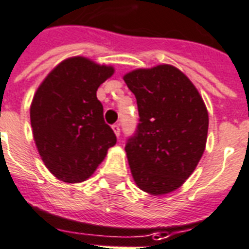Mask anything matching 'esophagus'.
I'll use <instances>...</instances> for the list:
<instances>
[{
	"mask_svg": "<svg viewBox=\"0 0 249 249\" xmlns=\"http://www.w3.org/2000/svg\"><path fill=\"white\" fill-rule=\"evenodd\" d=\"M112 129H113V132L116 133L117 137H120V135H121L120 126H118V124H113V126H112Z\"/></svg>",
	"mask_w": 249,
	"mask_h": 249,
	"instance_id": "obj_1",
	"label": "esophagus"
}]
</instances>
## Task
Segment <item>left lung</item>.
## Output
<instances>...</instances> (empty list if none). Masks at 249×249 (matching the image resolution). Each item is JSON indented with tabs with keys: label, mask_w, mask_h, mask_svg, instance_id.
<instances>
[{
	"label": "left lung",
	"mask_w": 249,
	"mask_h": 249,
	"mask_svg": "<svg viewBox=\"0 0 249 249\" xmlns=\"http://www.w3.org/2000/svg\"><path fill=\"white\" fill-rule=\"evenodd\" d=\"M139 107L137 133L126 154L136 185L169 194L193 174L205 150L209 116L201 95L178 68L161 64L123 76Z\"/></svg>",
	"instance_id": "1"
}]
</instances>
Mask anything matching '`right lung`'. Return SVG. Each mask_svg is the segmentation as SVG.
Returning a JSON list of instances; mask_svg holds the SVG:
<instances>
[{"label":"right lung","instance_id":"add662e5","mask_svg":"<svg viewBox=\"0 0 249 249\" xmlns=\"http://www.w3.org/2000/svg\"><path fill=\"white\" fill-rule=\"evenodd\" d=\"M114 68L84 56L59 63L34 94L30 121L41 160L64 182L86 181L117 139L97 98Z\"/></svg>","mask_w":249,"mask_h":249}]
</instances>
